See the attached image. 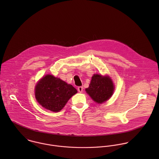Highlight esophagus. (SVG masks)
<instances>
[{
	"label": "esophagus",
	"mask_w": 159,
	"mask_h": 159,
	"mask_svg": "<svg viewBox=\"0 0 159 159\" xmlns=\"http://www.w3.org/2000/svg\"><path fill=\"white\" fill-rule=\"evenodd\" d=\"M78 91L79 92H80V93H81L83 91V88L82 87V86H79L78 88Z\"/></svg>",
	"instance_id": "1"
}]
</instances>
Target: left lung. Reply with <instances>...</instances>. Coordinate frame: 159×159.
<instances>
[{
  "instance_id": "1",
  "label": "left lung",
  "mask_w": 159,
  "mask_h": 159,
  "mask_svg": "<svg viewBox=\"0 0 159 159\" xmlns=\"http://www.w3.org/2000/svg\"><path fill=\"white\" fill-rule=\"evenodd\" d=\"M86 91L93 101L102 103L108 100L113 95V83L108 76L94 75L92 77L89 88L86 89Z\"/></svg>"
}]
</instances>
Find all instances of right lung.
Segmentation results:
<instances>
[{
	"instance_id": "add662e5",
	"label": "right lung",
	"mask_w": 159,
	"mask_h": 159,
	"mask_svg": "<svg viewBox=\"0 0 159 159\" xmlns=\"http://www.w3.org/2000/svg\"><path fill=\"white\" fill-rule=\"evenodd\" d=\"M35 93L37 100L43 107L59 112L77 91L61 79L47 75L36 86Z\"/></svg>"
}]
</instances>
